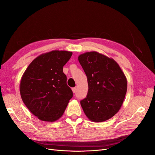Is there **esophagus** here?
Masks as SVG:
<instances>
[{
    "label": "esophagus",
    "instance_id": "34e87169",
    "mask_svg": "<svg viewBox=\"0 0 155 155\" xmlns=\"http://www.w3.org/2000/svg\"><path fill=\"white\" fill-rule=\"evenodd\" d=\"M72 92H73L74 93H76V91H77V88H76V87H74V88H72Z\"/></svg>",
    "mask_w": 155,
    "mask_h": 155
}]
</instances>
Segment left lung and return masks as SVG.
I'll return each instance as SVG.
<instances>
[{"instance_id":"left-lung-1","label":"left lung","mask_w":155,"mask_h":155,"mask_svg":"<svg viewBox=\"0 0 155 155\" xmlns=\"http://www.w3.org/2000/svg\"><path fill=\"white\" fill-rule=\"evenodd\" d=\"M78 61L87 77L88 93L80 101L85 115L94 122L111 118L120 109L127 89L124 72L113 59L97 51L79 55Z\"/></svg>"}]
</instances>
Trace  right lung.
I'll use <instances>...</instances> for the list:
<instances>
[{
  "instance_id": "1",
  "label": "right lung",
  "mask_w": 155,
  "mask_h": 155,
  "mask_svg": "<svg viewBox=\"0 0 155 155\" xmlns=\"http://www.w3.org/2000/svg\"><path fill=\"white\" fill-rule=\"evenodd\" d=\"M72 51L52 50L32 61L20 83L22 101L40 120L53 122L62 116L73 92L63 68Z\"/></svg>"
}]
</instances>
